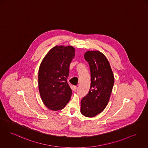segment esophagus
I'll use <instances>...</instances> for the list:
<instances>
[{
    "mask_svg": "<svg viewBox=\"0 0 148 148\" xmlns=\"http://www.w3.org/2000/svg\"><path fill=\"white\" fill-rule=\"evenodd\" d=\"M77 89V87L75 86H72V90L74 91H76V90Z\"/></svg>",
    "mask_w": 148,
    "mask_h": 148,
    "instance_id": "obj_1",
    "label": "esophagus"
}]
</instances>
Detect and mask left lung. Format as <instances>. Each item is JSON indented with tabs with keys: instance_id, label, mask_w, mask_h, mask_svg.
Listing matches in <instances>:
<instances>
[{
	"instance_id": "8db88e82",
	"label": "left lung",
	"mask_w": 148,
	"mask_h": 148,
	"mask_svg": "<svg viewBox=\"0 0 148 148\" xmlns=\"http://www.w3.org/2000/svg\"><path fill=\"white\" fill-rule=\"evenodd\" d=\"M84 58L91 73V87L81 100V113L93 117L101 113L109 101L114 86V75L106 57L99 51H87Z\"/></svg>"
}]
</instances>
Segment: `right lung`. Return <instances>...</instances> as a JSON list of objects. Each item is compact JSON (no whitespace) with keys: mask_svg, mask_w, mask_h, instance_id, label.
Masks as SVG:
<instances>
[{"mask_svg":"<svg viewBox=\"0 0 148 148\" xmlns=\"http://www.w3.org/2000/svg\"><path fill=\"white\" fill-rule=\"evenodd\" d=\"M75 56L71 46H55L43 58L39 69L38 86L44 104L49 109H62L70 99L72 91L67 78L69 66Z\"/></svg>","mask_w":148,"mask_h":148,"instance_id":"add662e5","label":"right lung"}]
</instances>
